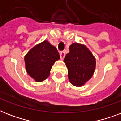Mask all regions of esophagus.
Here are the masks:
<instances>
[{"mask_svg":"<svg viewBox=\"0 0 121 121\" xmlns=\"http://www.w3.org/2000/svg\"><path fill=\"white\" fill-rule=\"evenodd\" d=\"M65 52L64 51H61L60 53V58L61 59V60H63V59L64 58L65 56Z\"/></svg>","mask_w":121,"mask_h":121,"instance_id":"obj_1","label":"esophagus"}]
</instances>
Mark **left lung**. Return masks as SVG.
I'll use <instances>...</instances> for the list:
<instances>
[{"label":"left lung","mask_w":121,"mask_h":121,"mask_svg":"<svg viewBox=\"0 0 121 121\" xmlns=\"http://www.w3.org/2000/svg\"><path fill=\"white\" fill-rule=\"evenodd\" d=\"M69 49L70 52L64 59L68 68V79L75 86H81L94 75L95 58L88 48L82 44L72 43Z\"/></svg>","instance_id":"1"}]
</instances>
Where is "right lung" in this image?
Wrapping results in <instances>:
<instances>
[{
    "instance_id": "right-lung-1",
    "label": "right lung",
    "mask_w": 121,
    "mask_h": 121,
    "mask_svg": "<svg viewBox=\"0 0 121 121\" xmlns=\"http://www.w3.org/2000/svg\"><path fill=\"white\" fill-rule=\"evenodd\" d=\"M59 59L56 47L45 40L35 46L26 55V70L36 82H40L49 77L52 66Z\"/></svg>"
}]
</instances>
